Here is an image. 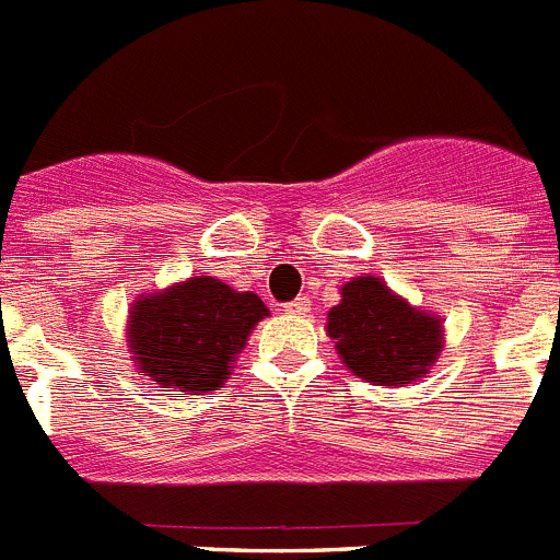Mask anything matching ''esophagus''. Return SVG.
<instances>
[{
    "label": "esophagus",
    "mask_w": 560,
    "mask_h": 560,
    "mask_svg": "<svg viewBox=\"0 0 560 560\" xmlns=\"http://www.w3.org/2000/svg\"><path fill=\"white\" fill-rule=\"evenodd\" d=\"M310 299H306V295H299V299L295 301H290V304L284 306V312L287 315H306V312H310Z\"/></svg>",
    "instance_id": "esophagus-1"
}]
</instances>
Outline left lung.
Masks as SVG:
<instances>
[{"label": "left lung", "mask_w": 560, "mask_h": 560, "mask_svg": "<svg viewBox=\"0 0 560 560\" xmlns=\"http://www.w3.org/2000/svg\"><path fill=\"white\" fill-rule=\"evenodd\" d=\"M329 337L360 380L380 385H407L427 374L443 349L441 320L412 310L374 276L342 287L340 304L329 312Z\"/></svg>", "instance_id": "1"}]
</instances>
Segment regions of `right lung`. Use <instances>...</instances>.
<instances>
[{"instance_id":"add662e5","label":"right lung","mask_w":560,"mask_h":560,"mask_svg":"<svg viewBox=\"0 0 560 560\" xmlns=\"http://www.w3.org/2000/svg\"><path fill=\"white\" fill-rule=\"evenodd\" d=\"M268 315L254 292H236L211 276L136 301L130 349L142 376L178 390H218L250 329Z\"/></svg>"}]
</instances>
